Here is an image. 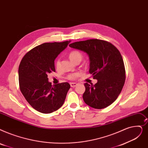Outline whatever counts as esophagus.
<instances>
[{
    "instance_id": "esophagus-1",
    "label": "esophagus",
    "mask_w": 148,
    "mask_h": 148,
    "mask_svg": "<svg viewBox=\"0 0 148 148\" xmlns=\"http://www.w3.org/2000/svg\"><path fill=\"white\" fill-rule=\"evenodd\" d=\"M70 85L72 88H74V87H75L77 85V83H75V82H72V83H70Z\"/></svg>"
}]
</instances>
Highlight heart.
<instances>
[{
	"instance_id": "1",
	"label": "heart",
	"mask_w": 148,
	"mask_h": 148,
	"mask_svg": "<svg viewBox=\"0 0 148 148\" xmlns=\"http://www.w3.org/2000/svg\"><path fill=\"white\" fill-rule=\"evenodd\" d=\"M69 58L71 60V61H72L73 62H74L77 60L78 59H82V54L79 52L78 51H73L71 52L69 54ZM60 66V61L59 60H57L56 62V68H59ZM78 76L77 74H72L68 75V78L69 79H74L76 78Z\"/></svg>"
}]
</instances>
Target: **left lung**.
Segmentation results:
<instances>
[{
  "label": "left lung",
  "mask_w": 148,
  "mask_h": 148,
  "mask_svg": "<svg viewBox=\"0 0 148 148\" xmlns=\"http://www.w3.org/2000/svg\"><path fill=\"white\" fill-rule=\"evenodd\" d=\"M71 48L87 54L90 74L97 80L94 85L84 84L83 99L88 106L103 109L111 105L120 94L125 82V69L122 56L113 45L99 39L70 44Z\"/></svg>",
  "instance_id": "1"
}]
</instances>
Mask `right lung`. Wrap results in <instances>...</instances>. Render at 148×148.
Returning a JSON list of instances; mask_svg holds the SVG:
<instances>
[{"label": "right lung", "mask_w": 148, "mask_h": 148, "mask_svg": "<svg viewBox=\"0 0 148 148\" xmlns=\"http://www.w3.org/2000/svg\"><path fill=\"white\" fill-rule=\"evenodd\" d=\"M71 42L44 43L27 53L18 67L20 89L29 104L37 111L49 114L63 105L70 85L67 82L54 85L48 75L55 72L54 60Z\"/></svg>", "instance_id": "add662e5"}]
</instances>
